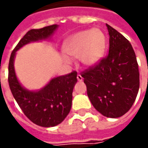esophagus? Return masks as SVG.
<instances>
[{"instance_id":"obj_1","label":"esophagus","mask_w":148,"mask_h":148,"mask_svg":"<svg viewBox=\"0 0 148 148\" xmlns=\"http://www.w3.org/2000/svg\"><path fill=\"white\" fill-rule=\"evenodd\" d=\"M77 80H78L79 82H82V81L83 80V77H82V76H81L80 74H78V75H77Z\"/></svg>"}]
</instances>
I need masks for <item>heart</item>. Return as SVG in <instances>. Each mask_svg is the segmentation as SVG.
Here are the masks:
<instances>
[{
  "mask_svg": "<svg viewBox=\"0 0 148 148\" xmlns=\"http://www.w3.org/2000/svg\"><path fill=\"white\" fill-rule=\"evenodd\" d=\"M106 49V38L99 29H92L80 31L71 35L64 43L63 51L70 58H77L83 66H91L95 65L103 55ZM66 63L71 60L63 57Z\"/></svg>",
  "mask_w": 148,
  "mask_h": 148,
  "instance_id": "heart-1",
  "label": "heart"
}]
</instances>
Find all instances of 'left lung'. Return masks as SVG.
<instances>
[{
    "label": "left lung",
    "mask_w": 148,
    "mask_h": 148,
    "mask_svg": "<svg viewBox=\"0 0 148 148\" xmlns=\"http://www.w3.org/2000/svg\"><path fill=\"white\" fill-rule=\"evenodd\" d=\"M109 53L96 65L81 72L87 95L95 109L108 118L126 114L139 89V71L134 50L128 39L110 25Z\"/></svg>",
    "instance_id": "obj_1"
}]
</instances>
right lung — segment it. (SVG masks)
<instances>
[{
	"label": "right lung",
	"instance_id": "add662e5",
	"mask_svg": "<svg viewBox=\"0 0 148 148\" xmlns=\"http://www.w3.org/2000/svg\"><path fill=\"white\" fill-rule=\"evenodd\" d=\"M58 25L30 29L20 39L12 51L9 62L8 82L11 93L26 117L42 127H53L62 123L71 110L72 91L77 82V72L71 71L55 77L38 91L24 88L17 80L14 68L15 53L27 43L49 38L57 29Z\"/></svg>",
	"mask_w": 148,
	"mask_h": 148
}]
</instances>
